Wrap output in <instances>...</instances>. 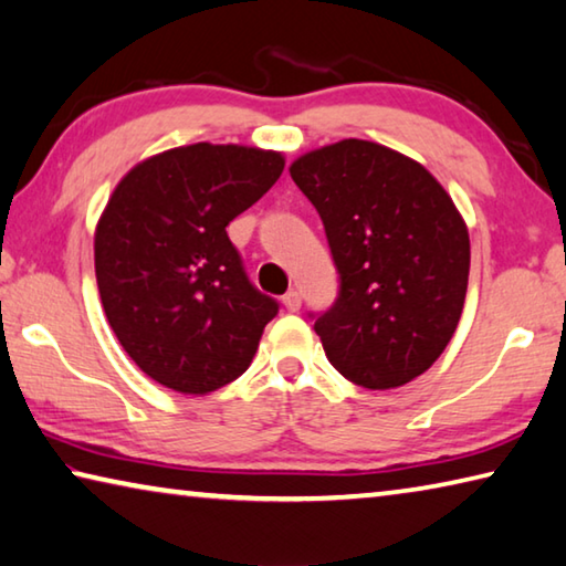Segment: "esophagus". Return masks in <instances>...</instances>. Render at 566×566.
<instances>
[{
	"instance_id": "esophagus-1",
	"label": "esophagus",
	"mask_w": 566,
	"mask_h": 566,
	"mask_svg": "<svg viewBox=\"0 0 566 566\" xmlns=\"http://www.w3.org/2000/svg\"><path fill=\"white\" fill-rule=\"evenodd\" d=\"M284 306H286V310H290V312H300V306H302V294L300 292H296V290H290V292H286L284 294Z\"/></svg>"
}]
</instances>
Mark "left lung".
<instances>
[{"instance_id": "left-lung-1", "label": "left lung", "mask_w": 566, "mask_h": 566, "mask_svg": "<svg viewBox=\"0 0 566 566\" xmlns=\"http://www.w3.org/2000/svg\"><path fill=\"white\" fill-rule=\"evenodd\" d=\"M322 217L339 296L314 319L332 367L395 389L432 367L462 317L469 234L444 187L399 151L364 139L290 167Z\"/></svg>"}]
</instances>
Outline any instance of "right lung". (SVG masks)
Wrapping results in <instances>:
<instances>
[{
	"label": "right lung",
	"instance_id": "right-lung-1",
	"mask_svg": "<svg viewBox=\"0 0 566 566\" xmlns=\"http://www.w3.org/2000/svg\"><path fill=\"white\" fill-rule=\"evenodd\" d=\"M284 169L280 151L199 145L139 161L94 234L104 314L134 364L181 395L242 377L280 302L249 282L227 224Z\"/></svg>",
	"mask_w": 566,
	"mask_h": 566
}]
</instances>
